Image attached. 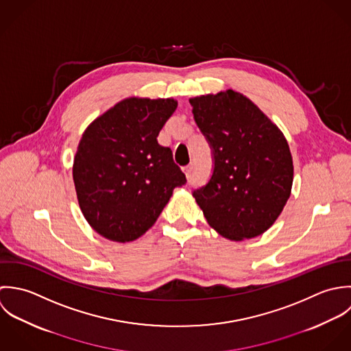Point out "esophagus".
Instances as JSON below:
<instances>
[{"instance_id":"34e87169","label":"esophagus","mask_w":351,"mask_h":351,"mask_svg":"<svg viewBox=\"0 0 351 351\" xmlns=\"http://www.w3.org/2000/svg\"><path fill=\"white\" fill-rule=\"evenodd\" d=\"M183 171H184V173H186V176L190 179L191 176H193V171H194V165L193 164H189V165H186L184 168H183Z\"/></svg>"}]
</instances>
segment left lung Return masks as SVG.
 I'll use <instances>...</instances> for the list:
<instances>
[{
  "instance_id": "left-lung-1",
  "label": "left lung",
  "mask_w": 351,
  "mask_h": 351,
  "mask_svg": "<svg viewBox=\"0 0 351 351\" xmlns=\"http://www.w3.org/2000/svg\"><path fill=\"white\" fill-rule=\"evenodd\" d=\"M190 104L214 161L208 184L193 193L206 221L233 241L265 233L291 191L293 158L285 136L240 92L197 96Z\"/></svg>"
}]
</instances>
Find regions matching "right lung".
<instances>
[{
  "label": "right lung",
  "mask_w": 351,
  "mask_h": 351,
  "mask_svg": "<svg viewBox=\"0 0 351 351\" xmlns=\"http://www.w3.org/2000/svg\"><path fill=\"white\" fill-rule=\"evenodd\" d=\"M173 99L128 97L96 118L78 143L73 180L80 209L103 237L126 243L153 226L186 175L157 136Z\"/></svg>",
  "instance_id": "right-lung-1"
}]
</instances>
